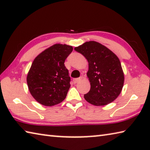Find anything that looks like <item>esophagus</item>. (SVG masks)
<instances>
[{
  "label": "esophagus",
  "mask_w": 150,
  "mask_h": 150,
  "mask_svg": "<svg viewBox=\"0 0 150 150\" xmlns=\"http://www.w3.org/2000/svg\"><path fill=\"white\" fill-rule=\"evenodd\" d=\"M80 80H81L80 78H75V79H73V81L74 83V84H76L77 82H79Z\"/></svg>",
  "instance_id": "esophagus-1"
}]
</instances>
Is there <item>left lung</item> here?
<instances>
[{"mask_svg":"<svg viewBox=\"0 0 150 150\" xmlns=\"http://www.w3.org/2000/svg\"><path fill=\"white\" fill-rule=\"evenodd\" d=\"M89 62L87 73L91 89L84 98L92 105H108L119 96L123 86L124 75L117 56L96 41L85 42L74 49Z\"/></svg>","mask_w":150,"mask_h":150,"instance_id":"8db88e82","label":"left lung"}]
</instances>
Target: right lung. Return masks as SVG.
<instances>
[{"instance_id": "add662e5", "label": "right lung", "mask_w": 150, "mask_h": 150, "mask_svg": "<svg viewBox=\"0 0 150 150\" xmlns=\"http://www.w3.org/2000/svg\"><path fill=\"white\" fill-rule=\"evenodd\" d=\"M72 51L69 45L55 44L33 61L27 75V85L30 94L41 105L53 106L65 99L71 77L64 63Z\"/></svg>"}]
</instances>
